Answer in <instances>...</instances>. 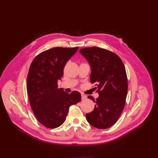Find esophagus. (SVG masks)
<instances>
[{
    "label": "esophagus",
    "instance_id": "34e87169",
    "mask_svg": "<svg viewBox=\"0 0 158 158\" xmlns=\"http://www.w3.org/2000/svg\"><path fill=\"white\" fill-rule=\"evenodd\" d=\"M86 98H87L86 95H84V94H81V98H82V100H85V99H86Z\"/></svg>",
    "mask_w": 158,
    "mask_h": 158
}]
</instances>
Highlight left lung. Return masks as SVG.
I'll list each match as a JSON object with an SVG mask.
<instances>
[{"label":"left lung","mask_w":158,"mask_h":158,"mask_svg":"<svg viewBox=\"0 0 158 158\" xmlns=\"http://www.w3.org/2000/svg\"><path fill=\"white\" fill-rule=\"evenodd\" d=\"M79 52L89 62L92 73L91 83H95L96 103L94 110L86 114L88 123L92 126L107 129L117 122L125 107L128 84L125 66L115 53L97 47L81 48Z\"/></svg>","instance_id":"8db88e82"}]
</instances>
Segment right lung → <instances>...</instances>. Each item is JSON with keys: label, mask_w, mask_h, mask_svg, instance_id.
I'll list each match as a JSON object with an SVG mask.
<instances>
[{"label": "right lung", "mask_w": 158, "mask_h": 158, "mask_svg": "<svg viewBox=\"0 0 158 158\" xmlns=\"http://www.w3.org/2000/svg\"><path fill=\"white\" fill-rule=\"evenodd\" d=\"M78 48H50L37 55L31 64L27 79L30 105L38 121L47 128L62 125L70 107L81 100L79 92L68 94L57 85L66 62Z\"/></svg>", "instance_id": "obj_1"}]
</instances>
